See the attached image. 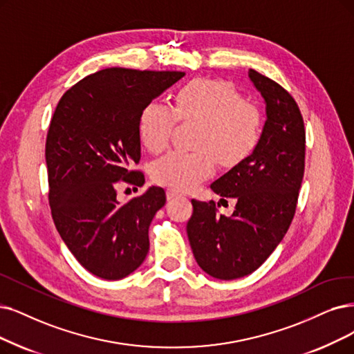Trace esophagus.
Returning a JSON list of instances; mask_svg holds the SVG:
<instances>
[{
    "mask_svg": "<svg viewBox=\"0 0 354 354\" xmlns=\"http://www.w3.org/2000/svg\"><path fill=\"white\" fill-rule=\"evenodd\" d=\"M178 196V192L174 190V189H168L167 190V199L171 201V199H176V197Z\"/></svg>",
    "mask_w": 354,
    "mask_h": 354,
    "instance_id": "esophagus-1",
    "label": "esophagus"
}]
</instances>
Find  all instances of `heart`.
<instances>
[{"label": "heart", "mask_w": 354, "mask_h": 354, "mask_svg": "<svg viewBox=\"0 0 354 354\" xmlns=\"http://www.w3.org/2000/svg\"><path fill=\"white\" fill-rule=\"evenodd\" d=\"M177 122L201 126L194 152H169L155 161V183L177 192L189 190L214 173L216 160L234 167L256 149L261 138L263 118L257 106L244 102L231 84L197 78L177 90L173 107L147 103L138 116L142 145L152 153L162 152L171 140Z\"/></svg>", "instance_id": "1"}]
</instances>
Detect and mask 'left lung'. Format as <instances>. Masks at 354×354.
I'll return each instance as SVG.
<instances>
[{"label":"left lung","mask_w":354,"mask_h":354,"mask_svg":"<svg viewBox=\"0 0 354 354\" xmlns=\"http://www.w3.org/2000/svg\"><path fill=\"white\" fill-rule=\"evenodd\" d=\"M248 77L266 102L260 142L210 185L221 197H234L235 209L223 216L214 201H192L187 222L197 264L221 280L252 273L274 251L295 216L305 171V126L295 98L257 71L250 69Z\"/></svg>","instance_id":"1"}]
</instances>
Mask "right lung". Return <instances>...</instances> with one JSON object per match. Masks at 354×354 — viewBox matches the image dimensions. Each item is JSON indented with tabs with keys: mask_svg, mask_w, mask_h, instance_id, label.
I'll list each match as a JSON object with an SVG mask.
<instances>
[{
	"mask_svg": "<svg viewBox=\"0 0 354 354\" xmlns=\"http://www.w3.org/2000/svg\"><path fill=\"white\" fill-rule=\"evenodd\" d=\"M183 77L107 68L78 81L55 109L45 149L52 218L69 251L97 277L123 279L147 257L148 230L165 192L152 186L120 203L116 186H144V173L133 169L140 160L138 116Z\"/></svg>",
	"mask_w": 354,
	"mask_h": 354,
	"instance_id": "1",
	"label": "right lung"
}]
</instances>
